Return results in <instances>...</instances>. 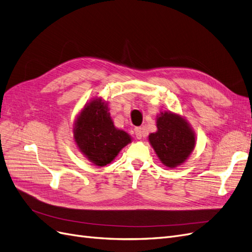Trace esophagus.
Listing matches in <instances>:
<instances>
[{"label":"esophagus","instance_id":"esophagus-1","mask_svg":"<svg viewBox=\"0 0 252 252\" xmlns=\"http://www.w3.org/2000/svg\"><path fill=\"white\" fill-rule=\"evenodd\" d=\"M134 132H135V136H136V139H142V134H143V132H142V127H135L134 128Z\"/></svg>","mask_w":252,"mask_h":252}]
</instances>
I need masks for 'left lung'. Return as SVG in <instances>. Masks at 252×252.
I'll list each match as a JSON object with an SVG mask.
<instances>
[{
  "instance_id": "1",
  "label": "left lung",
  "mask_w": 252,
  "mask_h": 252,
  "mask_svg": "<svg viewBox=\"0 0 252 252\" xmlns=\"http://www.w3.org/2000/svg\"><path fill=\"white\" fill-rule=\"evenodd\" d=\"M158 131L150 133L149 142L162 163L173 168L184 163L194 148V134L188 124L171 112L161 113L157 121Z\"/></svg>"
}]
</instances>
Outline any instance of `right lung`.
<instances>
[{
  "label": "right lung",
  "instance_id": "obj_1",
  "mask_svg": "<svg viewBox=\"0 0 252 252\" xmlns=\"http://www.w3.org/2000/svg\"><path fill=\"white\" fill-rule=\"evenodd\" d=\"M74 140L81 151L96 166L109 164L130 136L114 127L107 105L102 100L89 103L81 112L74 127Z\"/></svg>",
  "mask_w": 252,
  "mask_h": 252
}]
</instances>
